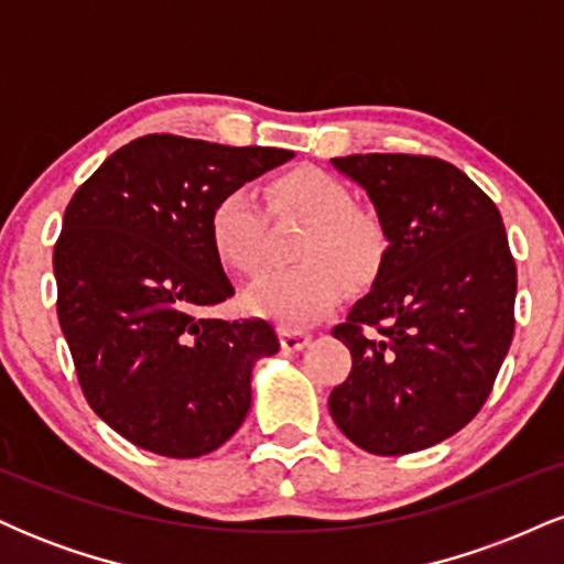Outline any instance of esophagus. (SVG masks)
<instances>
[{
	"label": "esophagus",
	"mask_w": 564,
	"mask_h": 564,
	"mask_svg": "<svg viewBox=\"0 0 564 564\" xmlns=\"http://www.w3.org/2000/svg\"><path fill=\"white\" fill-rule=\"evenodd\" d=\"M310 336L307 332H296V328H281V347L286 349V352H300L310 345Z\"/></svg>",
	"instance_id": "34e87169"
}]
</instances>
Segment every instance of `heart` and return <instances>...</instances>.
Listing matches in <instances>:
<instances>
[{
    "label": "heart",
    "mask_w": 564,
    "mask_h": 564,
    "mask_svg": "<svg viewBox=\"0 0 564 564\" xmlns=\"http://www.w3.org/2000/svg\"><path fill=\"white\" fill-rule=\"evenodd\" d=\"M275 212L310 219L300 243L302 264L262 275L243 294V307L283 328H304L326 318L339 304L346 278L364 286L377 275L384 236L379 223L355 209L352 191L334 174L300 166L268 185ZM209 243L232 273H257L262 264V209L249 187L225 191L209 209Z\"/></svg>",
    "instance_id": "obj_1"
}]
</instances>
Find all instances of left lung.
I'll return each instance as SVG.
<instances>
[{"label":"left lung","mask_w":564,"mask_h":564,"mask_svg":"<svg viewBox=\"0 0 564 564\" xmlns=\"http://www.w3.org/2000/svg\"><path fill=\"white\" fill-rule=\"evenodd\" d=\"M332 164L368 193L387 249L371 291L332 332L352 371L328 411L368 453L424 451L477 416L509 352L517 268L507 230L448 161L358 153Z\"/></svg>","instance_id":"1"}]
</instances>
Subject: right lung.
<instances>
[{"label": "right lung", "mask_w": 564, "mask_h": 564, "mask_svg": "<svg viewBox=\"0 0 564 564\" xmlns=\"http://www.w3.org/2000/svg\"><path fill=\"white\" fill-rule=\"evenodd\" d=\"M289 159L145 134L70 198L53 254L57 321L84 398L138 448L198 458L243 424L254 364L281 341L264 321L206 315L232 296L206 223L225 191Z\"/></svg>", "instance_id": "right-lung-1"}]
</instances>
